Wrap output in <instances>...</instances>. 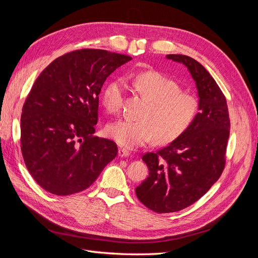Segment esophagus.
<instances>
[{
    "label": "esophagus",
    "mask_w": 258,
    "mask_h": 258,
    "mask_svg": "<svg viewBox=\"0 0 258 258\" xmlns=\"http://www.w3.org/2000/svg\"><path fill=\"white\" fill-rule=\"evenodd\" d=\"M130 153L127 150H124V148H119L118 150V157H128Z\"/></svg>",
    "instance_id": "esophagus-1"
}]
</instances>
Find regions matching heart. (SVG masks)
<instances>
[{"instance_id": "b5f03b06", "label": "heart", "mask_w": 258, "mask_h": 258, "mask_svg": "<svg viewBox=\"0 0 258 258\" xmlns=\"http://www.w3.org/2000/svg\"><path fill=\"white\" fill-rule=\"evenodd\" d=\"M135 89L148 102L141 120L119 119L108 124L106 135L126 148L151 142L168 144L182 137L196 118L199 102L192 93L181 91L179 85L158 72H145L132 80ZM123 84L113 81L102 92V103L108 113L119 112Z\"/></svg>"}]
</instances>
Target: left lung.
I'll return each mask as SVG.
<instances>
[{
    "label": "left lung",
    "mask_w": 258,
    "mask_h": 258,
    "mask_svg": "<svg viewBox=\"0 0 258 258\" xmlns=\"http://www.w3.org/2000/svg\"><path fill=\"white\" fill-rule=\"evenodd\" d=\"M184 64L196 83L199 113L185 134L142 160L148 176L136 188L139 200L157 213L181 211L200 199L225 167L230 120L227 102L212 76L195 59L167 54Z\"/></svg>",
    "instance_id": "1"
}]
</instances>
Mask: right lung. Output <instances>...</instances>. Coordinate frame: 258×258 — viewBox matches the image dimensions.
<instances>
[{
  "instance_id": "add662e5",
  "label": "right lung",
  "mask_w": 258,
  "mask_h": 258,
  "mask_svg": "<svg viewBox=\"0 0 258 258\" xmlns=\"http://www.w3.org/2000/svg\"><path fill=\"white\" fill-rule=\"evenodd\" d=\"M132 58L102 49L63 54L37 77L22 107L21 152L42 188L57 196L80 192L117 155L111 140L95 137L105 80Z\"/></svg>"
}]
</instances>
